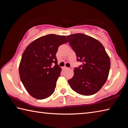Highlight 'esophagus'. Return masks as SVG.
<instances>
[{"label": "esophagus", "instance_id": "obj_1", "mask_svg": "<svg viewBox=\"0 0 128 128\" xmlns=\"http://www.w3.org/2000/svg\"><path fill=\"white\" fill-rule=\"evenodd\" d=\"M62 70H66V69H68V67H66V66H64V67H62Z\"/></svg>", "mask_w": 128, "mask_h": 128}]
</instances>
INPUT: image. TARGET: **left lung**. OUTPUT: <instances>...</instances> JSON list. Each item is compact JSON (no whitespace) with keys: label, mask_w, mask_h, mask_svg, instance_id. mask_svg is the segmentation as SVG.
I'll return each mask as SVG.
<instances>
[{"label":"left lung","mask_w":128,"mask_h":128,"mask_svg":"<svg viewBox=\"0 0 128 128\" xmlns=\"http://www.w3.org/2000/svg\"><path fill=\"white\" fill-rule=\"evenodd\" d=\"M75 52L77 61L82 62L74 68V75L68 80L70 88L84 96L95 94L102 88L109 74L110 61L103 46L88 35L75 34L66 36Z\"/></svg>","instance_id":"8db88e82"}]
</instances>
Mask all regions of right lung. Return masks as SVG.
Returning a JSON list of instances; mask_svg holds the SVG:
<instances>
[{
	"instance_id": "add662e5",
	"label": "right lung",
	"mask_w": 128,
	"mask_h": 128,
	"mask_svg": "<svg viewBox=\"0 0 128 128\" xmlns=\"http://www.w3.org/2000/svg\"><path fill=\"white\" fill-rule=\"evenodd\" d=\"M67 42L65 36L50 34L34 40L26 48L19 66V74L32 97L45 99L54 92L62 70L56 55L59 46ZM53 63L55 64L53 67Z\"/></svg>"
}]
</instances>
